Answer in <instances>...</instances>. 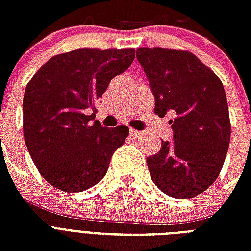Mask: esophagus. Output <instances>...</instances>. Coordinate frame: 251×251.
<instances>
[{
    "label": "esophagus",
    "instance_id": "esophagus-1",
    "mask_svg": "<svg viewBox=\"0 0 251 251\" xmlns=\"http://www.w3.org/2000/svg\"><path fill=\"white\" fill-rule=\"evenodd\" d=\"M139 133H141V131H138V130L130 129V135H138Z\"/></svg>",
    "mask_w": 251,
    "mask_h": 251
}]
</instances>
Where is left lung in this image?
Listing matches in <instances>:
<instances>
[{"mask_svg":"<svg viewBox=\"0 0 251 251\" xmlns=\"http://www.w3.org/2000/svg\"><path fill=\"white\" fill-rule=\"evenodd\" d=\"M137 58L155 95V113L169 120L173 141L147 157L153 183L173 198H194L222 171L230 141L228 101L222 80L193 53L138 48Z\"/></svg>","mask_w":251,"mask_h":251,"instance_id":"left-lung-1","label":"left lung"}]
</instances>
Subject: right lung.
Returning a JSON list of instances; mask_svg holds the SVG:
<instances>
[{
    "label": "right lung",
    "mask_w": 251,
    "mask_h": 251,
    "mask_svg": "<svg viewBox=\"0 0 251 251\" xmlns=\"http://www.w3.org/2000/svg\"><path fill=\"white\" fill-rule=\"evenodd\" d=\"M134 48H79L52 57L31 78L23 98V135L43 178L66 193L90 189L105 176L129 127H102L95 104L129 68Z\"/></svg>",
    "instance_id": "obj_1"
}]
</instances>
